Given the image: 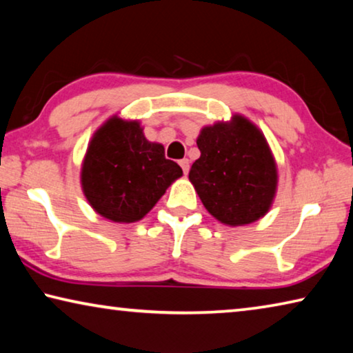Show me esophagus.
Returning <instances> with one entry per match:
<instances>
[{
  "label": "esophagus",
  "mask_w": 353,
  "mask_h": 353,
  "mask_svg": "<svg viewBox=\"0 0 353 353\" xmlns=\"http://www.w3.org/2000/svg\"><path fill=\"white\" fill-rule=\"evenodd\" d=\"M179 165H181V166H182V170H183V172H185V174H187V172H188V170H190V160H188V159H182V160H181V162H179Z\"/></svg>",
  "instance_id": "34e87169"
}]
</instances>
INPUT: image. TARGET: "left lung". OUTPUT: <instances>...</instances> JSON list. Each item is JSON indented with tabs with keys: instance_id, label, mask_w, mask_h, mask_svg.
<instances>
[{
	"instance_id": "1",
	"label": "left lung",
	"mask_w": 353,
	"mask_h": 353,
	"mask_svg": "<svg viewBox=\"0 0 353 353\" xmlns=\"http://www.w3.org/2000/svg\"><path fill=\"white\" fill-rule=\"evenodd\" d=\"M201 157L190 181L221 223L244 225L265 216L277 187V168L265 137L244 117L216 123L198 137Z\"/></svg>"
}]
</instances>
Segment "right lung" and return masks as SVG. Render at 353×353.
Listing matches in <instances>:
<instances>
[{"label":"right lung","mask_w":353,"mask_h":353,"mask_svg":"<svg viewBox=\"0 0 353 353\" xmlns=\"http://www.w3.org/2000/svg\"><path fill=\"white\" fill-rule=\"evenodd\" d=\"M182 168L143 135L137 121L110 118L97 130L82 165V188L101 216L115 223L141 219Z\"/></svg>","instance_id":"right-lung-1"}]
</instances>
